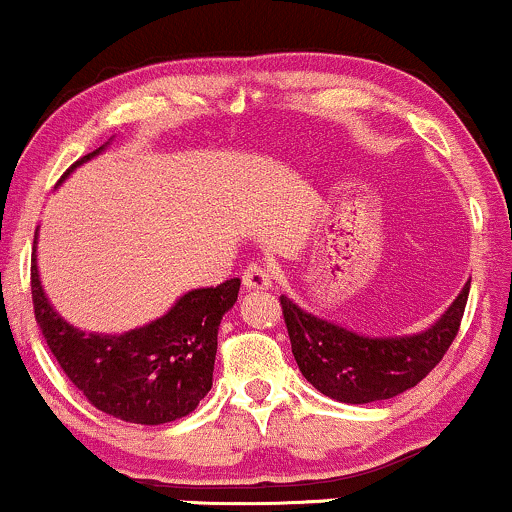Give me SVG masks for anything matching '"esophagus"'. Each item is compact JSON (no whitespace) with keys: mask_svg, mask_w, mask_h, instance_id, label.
<instances>
[{"mask_svg":"<svg viewBox=\"0 0 512 512\" xmlns=\"http://www.w3.org/2000/svg\"><path fill=\"white\" fill-rule=\"evenodd\" d=\"M245 289H269L272 286V269L264 262H250L243 269Z\"/></svg>","mask_w":512,"mask_h":512,"instance_id":"esophagus-1","label":"esophagus"}]
</instances>
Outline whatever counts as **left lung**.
Instances as JSON below:
<instances>
[{"label": "left lung", "instance_id": "1", "mask_svg": "<svg viewBox=\"0 0 512 512\" xmlns=\"http://www.w3.org/2000/svg\"><path fill=\"white\" fill-rule=\"evenodd\" d=\"M469 284L431 330L395 339H370L305 313L281 296L291 351L303 378L322 395L346 404H368L411 390L443 361L460 332Z\"/></svg>", "mask_w": 512, "mask_h": 512}]
</instances>
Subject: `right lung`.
<instances>
[{"label": "right lung", "instance_id": "1", "mask_svg": "<svg viewBox=\"0 0 512 512\" xmlns=\"http://www.w3.org/2000/svg\"><path fill=\"white\" fill-rule=\"evenodd\" d=\"M238 291L240 279L223 281L216 289L185 293L166 315L139 330L86 334L52 310L40 286L35 252L31 257L33 313L52 356L93 407L129 424H170L197 409L211 390L221 317L238 301Z\"/></svg>", "mask_w": 512, "mask_h": 512}]
</instances>
